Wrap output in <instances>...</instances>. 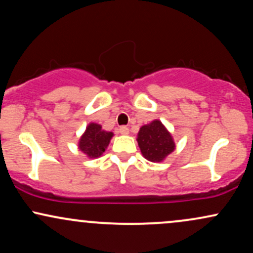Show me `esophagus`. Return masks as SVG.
<instances>
[{
  "label": "esophagus",
  "instance_id": "34e87169",
  "mask_svg": "<svg viewBox=\"0 0 253 253\" xmlns=\"http://www.w3.org/2000/svg\"><path fill=\"white\" fill-rule=\"evenodd\" d=\"M119 132H120L121 134H128L129 129H128V127H127V126H121L120 128H119Z\"/></svg>",
  "mask_w": 253,
  "mask_h": 253
}]
</instances>
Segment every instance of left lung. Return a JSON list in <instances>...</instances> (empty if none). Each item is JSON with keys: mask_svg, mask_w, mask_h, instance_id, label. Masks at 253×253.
I'll list each match as a JSON object with an SVG mask.
<instances>
[{"mask_svg": "<svg viewBox=\"0 0 253 253\" xmlns=\"http://www.w3.org/2000/svg\"><path fill=\"white\" fill-rule=\"evenodd\" d=\"M136 140L143 156L153 163L164 161L165 157L175 150L172 136L159 120L144 125L139 130Z\"/></svg>", "mask_w": 253, "mask_h": 253, "instance_id": "8db88e82", "label": "left lung"}]
</instances>
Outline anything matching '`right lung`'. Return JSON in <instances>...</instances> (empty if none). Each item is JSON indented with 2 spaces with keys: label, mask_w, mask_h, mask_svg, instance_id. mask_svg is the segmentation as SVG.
Masks as SVG:
<instances>
[{
  "label": "right lung",
  "mask_w": 253,
  "mask_h": 253,
  "mask_svg": "<svg viewBox=\"0 0 253 253\" xmlns=\"http://www.w3.org/2000/svg\"><path fill=\"white\" fill-rule=\"evenodd\" d=\"M113 133L106 132L97 124H90L80 139V150L90 158H97L106 151Z\"/></svg>",
  "instance_id": "1"
}]
</instances>
